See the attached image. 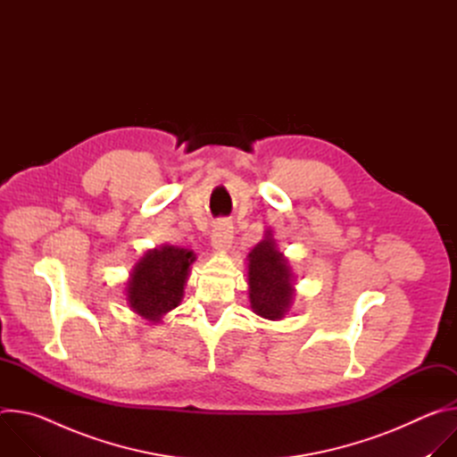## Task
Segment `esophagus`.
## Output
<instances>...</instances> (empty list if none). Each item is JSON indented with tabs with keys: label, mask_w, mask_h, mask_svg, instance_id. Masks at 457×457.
<instances>
[{
	"label": "esophagus",
	"mask_w": 457,
	"mask_h": 457,
	"mask_svg": "<svg viewBox=\"0 0 457 457\" xmlns=\"http://www.w3.org/2000/svg\"><path fill=\"white\" fill-rule=\"evenodd\" d=\"M233 242V226L228 220H219L212 233V245L217 251H228Z\"/></svg>",
	"instance_id": "1"
}]
</instances>
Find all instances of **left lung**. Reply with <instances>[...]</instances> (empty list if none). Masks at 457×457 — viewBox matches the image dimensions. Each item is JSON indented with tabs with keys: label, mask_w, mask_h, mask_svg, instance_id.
<instances>
[{
	"label": "left lung",
	"mask_w": 457,
	"mask_h": 457,
	"mask_svg": "<svg viewBox=\"0 0 457 457\" xmlns=\"http://www.w3.org/2000/svg\"><path fill=\"white\" fill-rule=\"evenodd\" d=\"M287 258L277 247L268 229L247 254V284L253 312L268 320H280L293 303L295 282Z\"/></svg>",
	"instance_id": "8db88e82"
}]
</instances>
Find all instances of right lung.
Here are the masks:
<instances>
[{"mask_svg": "<svg viewBox=\"0 0 457 457\" xmlns=\"http://www.w3.org/2000/svg\"><path fill=\"white\" fill-rule=\"evenodd\" d=\"M195 258L197 256L191 249L170 244L146 251L126 282L129 309L152 323H159L166 312L180 303Z\"/></svg>", "mask_w": 457, "mask_h": 457, "instance_id": "add662e5", "label": "right lung"}]
</instances>
